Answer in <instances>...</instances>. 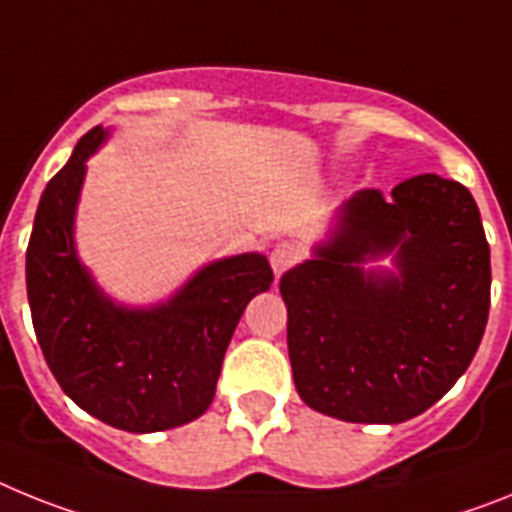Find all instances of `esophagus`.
Here are the masks:
<instances>
[{
    "instance_id": "esophagus-1",
    "label": "esophagus",
    "mask_w": 512,
    "mask_h": 512,
    "mask_svg": "<svg viewBox=\"0 0 512 512\" xmlns=\"http://www.w3.org/2000/svg\"><path fill=\"white\" fill-rule=\"evenodd\" d=\"M296 262H299V247L291 242H278L273 247V252H270V268H273L275 278H281Z\"/></svg>"
}]
</instances>
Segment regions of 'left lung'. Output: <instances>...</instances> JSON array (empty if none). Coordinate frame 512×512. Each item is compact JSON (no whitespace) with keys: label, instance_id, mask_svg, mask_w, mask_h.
Masks as SVG:
<instances>
[{"label":"left lung","instance_id":"obj_1","mask_svg":"<svg viewBox=\"0 0 512 512\" xmlns=\"http://www.w3.org/2000/svg\"><path fill=\"white\" fill-rule=\"evenodd\" d=\"M490 283V244L461 182L417 175L389 198L358 190L281 278L299 397L345 422L422 415L477 353Z\"/></svg>","mask_w":512,"mask_h":512}]
</instances>
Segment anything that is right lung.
Instances as JSON below:
<instances>
[{
	"instance_id": "right-lung-1",
	"label": "right lung",
	"mask_w": 512,
	"mask_h": 512,
	"mask_svg": "<svg viewBox=\"0 0 512 512\" xmlns=\"http://www.w3.org/2000/svg\"><path fill=\"white\" fill-rule=\"evenodd\" d=\"M95 126L46 185L35 211L25 278L35 337L64 394L128 433H159L211 407L242 311L273 283L268 257L242 252L195 270L170 299H110L74 239L87 159L108 141Z\"/></svg>"
}]
</instances>
